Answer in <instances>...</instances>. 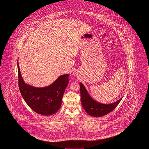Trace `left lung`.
<instances>
[{
  "label": "left lung",
  "mask_w": 149,
  "mask_h": 149,
  "mask_svg": "<svg viewBox=\"0 0 149 149\" xmlns=\"http://www.w3.org/2000/svg\"><path fill=\"white\" fill-rule=\"evenodd\" d=\"M79 85L82 107L89 115L94 117H100L113 110L123 97H122L119 100L110 104L101 103L92 98L81 82Z\"/></svg>",
  "instance_id": "left-lung-1"
}]
</instances>
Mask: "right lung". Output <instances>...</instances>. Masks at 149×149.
<instances>
[{
    "instance_id": "obj_1",
    "label": "right lung",
    "mask_w": 149,
    "mask_h": 149,
    "mask_svg": "<svg viewBox=\"0 0 149 149\" xmlns=\"http://www.w3.org/2000/svg\"><path fill=\"white\" fill-rule=\"evenodd\" d=\"M19 86L21 95L29 107L38 114L50 116L60 108L65 89L69 83V74L58 77L50 85L36 87L26 84L21 73L17 60Z\"/></svg>"
}]
</instances>
